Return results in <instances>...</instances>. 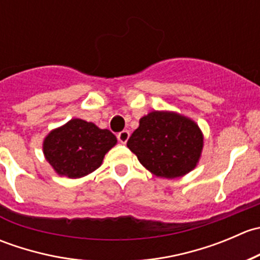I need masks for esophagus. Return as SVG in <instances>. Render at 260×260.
Listing matches in <instances>:
<instances>
[{"label":"esophagus","mask_w":260,"mask_h":260,"mask_svg":"<svg viewBox=\"0 0 260 260\" xmlns=\"http://www.w3.org/2000/svg\"><path fill=\"white\" fill-rule=\"evenodd\" d=\"M117 138L120 143H127L128 138H129V132L128 131H122V132L118 133Z\"/></svg>","instance_id":"esophagus-1"}]
</instances>
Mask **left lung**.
Here are the masks:
<instances>
[{
    "label": "left lung",
    "mask_w": 260,
    "mask_h": 260,
    "mask_svg": "<svg viewBox=\"0 0 260 260\" xmlns=\"http://www.w3.org/2000/svg\"><path fill=\"white\" fill-rule=\"evenodd\" d=\"M203 146V133L192 119L159 111L141 118L140 127L127 142L148 171L165 179H176L192 171Z\"/></svg>",
    "instance_id": "1"
}]
</instances>
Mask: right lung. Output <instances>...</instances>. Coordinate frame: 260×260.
<instances>
[{
    "mask_svg": "<svg viewBox=\"0 0 260 260\" xmlns=\"http://www.w3.org/2000/svg\"><path fill=\"white\" fill-rule=\"evenodd\" d=\"M117 138L111 131L74 118L52 129L44 140V154L60 176L79 179L95 171Z\"/></svg>",
    "mask_w": 260,
    "mask_h": 260,
    "instance_id": "add662e5",
    "label": "right lung"
}]
</instances>
